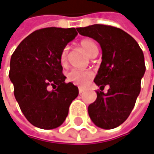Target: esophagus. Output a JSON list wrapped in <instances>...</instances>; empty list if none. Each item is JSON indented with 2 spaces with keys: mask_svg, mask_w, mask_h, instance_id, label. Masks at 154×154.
I'll return each mask as SVG.
<instances>
[{
  "mask_svg": "<svg viewBox=\"0 0 154 154\" xmlns=\"http://www.w3.org/2000/svg\"><path fill=\"white\" fill-rule=\"evenodd\" d=\"M78 91H79V93H83L84 92V89L82 87H79L78 88Z\"/></svg>",
  "mask_w": 154,
  "mask_h": 154,
  "instance_id": "34e87169",
  "label": "esophagus"
}]
</instances>
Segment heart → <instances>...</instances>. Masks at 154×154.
<instances>
[{"instance_id":"obj_1","label":"heart","mask_w":154,"mask_h":154,"mask_svg":"<svg viewBox=\"0 0 154 154\" xmlns=\"http://www.w3.org/2000/svg\"><path fill=\"white\" fill-rule=\"evenodd\" d=\"M81 47L84 48V50L90 55L94 56L95 54H98L99 48L97 44L89 38L83 39L80 42ZM68 53H69V48L65 47L62 50L60 54V63L65 66L67 64V58H68ZM93 77L92 72L90 70H79V69H72L67 74V79L69 82H72L73 84L79 85V86H85L87 85V83L91 80Z\"/></svg>"}]
</instances>
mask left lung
I'll return each instance as SVG.
<instances>
[{
  "label": "left lung",
  "mask_w": 154,
  "mask_h": 154,
  "mask_svg": "<svg viewBox=\"0 0 154 154\" xmlns=\"http://www.w3.org/2000/svg\"><path fill=\"white\" fill-rule=\"evenodd\" d=\"M79 34L95 39L102 50V62L94 83L106 94L97 91V99L88 106L93 123L105 130L118 127L129 117L141 89L146 71L143 51L124 31L104 24L77 28Z\"/></svg>",
  "instance_id": "obj_1"
}]
</instances>
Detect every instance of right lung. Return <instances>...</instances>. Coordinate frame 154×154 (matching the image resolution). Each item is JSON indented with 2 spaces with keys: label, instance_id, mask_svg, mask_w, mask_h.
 <instances>
[{
  "label": "right lung",
  "instance_id": "1",
  "mask_svg": "<svg viewBox=\"0 0 154 154\" xmlns=\"http://www.w3.org/2000/svg\"><path fill=\"white\" fill-rule=\"evenodd\" d=\"M77 35L75 28L37 30L11 55L8 76L15 98L25 118L35 127L51 130L61 126L78 95L76 85L65 83L60 63L62 50Z\"/></svg>",
  "mask_w": 154,
  "mask_h": 154
}]
</instances>
